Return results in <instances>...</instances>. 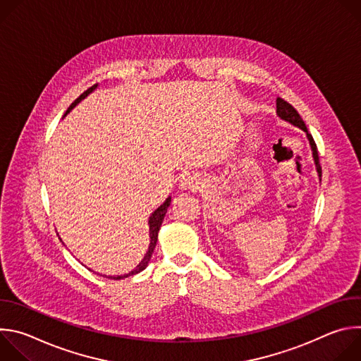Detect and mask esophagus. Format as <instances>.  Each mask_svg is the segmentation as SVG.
Wrapping results in <instances>:
<instances>
[{
    "instance_id": "obj_1",
    "label": "esophagus",
    "mask_w": 361,
    "mask_h": 361,
    "mask_svg": "<svg viewBox=\"0 0 361 361\" xmlns=\"http://www.w3.org/2000/svg\"><path fill=\"white\" fill-rule=\"evenodd\" d=\"M181 185L184 190H198L200 185H201V178L198 174H194V173H188L183 177V181H181Z\"/></svg>"
}]
</instances>
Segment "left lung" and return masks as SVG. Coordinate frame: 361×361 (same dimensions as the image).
Wrapping results in <instances>:
<instances>
[{
    "instance_id": "left-lung-1",
    "label": "left lung",
    "mask_w": 361,
    "mask_h": 361,
    "mask_svg": "<svg viewBox=\"0 0 361 361\" xmlns=\"http://www.w3.org/2000/svg\"><path fill=\"white\" fill-rule=\"evenodd\" d=\"M276 104H277V116H279L281 120H284V121H287V123H290V124H293V126L298 127L300 130H302V131L305 133V135H307L308 141H310V147H312V151H313L314 164H316V169H317L319 178H320V181H322V167H320V160H319L317 145H316V142H314V140H313L312 134L308 133V130H307V127H305L304 121L301 120L300 114L295 111V109H294L291 104H288L287 101H284L283 98H280V97H279V98H277V101H276Z\"/></svg>"
}]
</instances>
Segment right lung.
Returning a JSON list of instances; mask_svg holds the SVG:
<instances>
[{
	"instance_id": "right-lung-1",
	"label": "right lung",
	"mask_w": 361,
	"mask_h": 361,
	"mask_svg": "<svg viewBox=\"0 0 361 361\" xmlns=\"http://www.w3.org/2000/svg\"><path fill=\"white\" fill-rule=\"evenodd\" d=\"M97 85L98 84H94L92 87H90L87 91H84L74 102L73 104L68 107V110L66 111V114H68L77 104L78 102L81 101V99H84L88 94H91L95 88H97ZM170 202H171V197H169L160 207L154 212L151 216H149V220H148V226H149V245H148V251L145 252V255H144V259L138 263V266L134 269V270H131L130 273H127V274H124V276H104V277H107V279H113V280H121V279H126V277H130V276H134V274H138L140 271H142L147 266H148V263H149V259H151V255H152V252H154V248H156V244H157V238H159V231H160V227H161V223H163V220H164V217H166V213H167V209L170 207ZM61 240V238H60Z\"/></svg>"
}]
</instances>
